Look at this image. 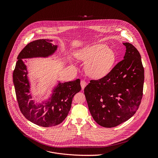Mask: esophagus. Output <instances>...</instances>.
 Returning a JSON list of instances; mask_svg holds the SVG:
<instances>
[{"label":"esophagus","mask_w":158,"mask_h":158,"mask_svg":"<svg viewBox=\"0 0 158 158\" xmlns=\"http://www.w3.org/2000/svg\"><path fill=\"white\" fill-rule=\"evenodd\" d=\"M80 84H81V86L82 89H83L85 88V87L86 86V82L84 80H81Z\"/></svg>","instance_id":"obj_1"}]
</instances>
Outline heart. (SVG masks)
I'll use <instances>...</instances> for the list:
<instances>
[{"instance_id": "obj_1", "label": "heart", "mask_w": 158, "mask_h": 158, "mask_svg": "<svg viewBox=\"0 0 158 158\" xmlns=\"http://www.w3.org/2000/svg\"><path fill=\"white\" fill-rule=\"evenodd\" d=\"M77 57L88 63L85 70L87 75L92 78H100L105 76L116 61L114 51L103 44L92 45L80 51Z\"/></svg>"}]
</instances>
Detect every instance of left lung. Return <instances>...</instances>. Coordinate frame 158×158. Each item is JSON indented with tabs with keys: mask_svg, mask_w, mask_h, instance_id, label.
Returning a JSON list of instances; mask_svg holds the SVG:
<instances>
[{
	"mask_svg": "<svg viewBox=\"0 0 158 158\" xmlns=\"http://www.w3.org/2000/svg\"><path fill=\"white\" fill-rule=\"evenodd\" d=\"M123 44L127 48L124 59L104 77L90 80L84 89L92 117L105 128L130 119L142 98L144 69L140 55L131 44Z\"/></svg>",
	"mask_w": 158,
	"mask_h": 158,
	"instance_id": "1",
	"label": "left lung"
}]
</instances>
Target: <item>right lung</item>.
I'll return each instance as SVG.
<instances>
[{
  "instance_id": "1",
  "label": "right lung",
  "mask_w": 158,
  "mask_h": 158,
  "mask_svg": "<svg viewBox=\"0 0 158 158\" xmlns=\"http://www.w3.org/2000/svg\"><path fill=\"white\" fill-rule=\"evenodd\" d=\"M50 40H38L26 45L19 54L13 73V80L19 107L23 116L31 122L43 127L61 123L69 112L73 96L81 89L80 79L60 83L53 89L50 98L41 103H35L30 94L28 71L23 59L46 58L52 55L58 46Z\"/></svg>"
}]
</instances>
